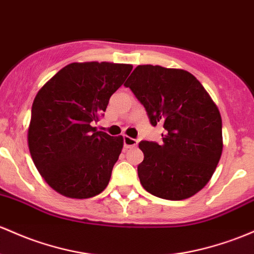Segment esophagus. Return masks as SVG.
<instances>
[{"mask_svg": "<svg viewBox=\"0 0 254 254\" xmlns=\"http://www.w3.org/2000/svg\"><path fill=\"white\" fill-rule=\"evenodd\" d=\"M124 148H131V147H136L137 146V140H135V138H131L129 137V136H124Z\"/></svg>", "mask_w": 254, "mask_h": 254, "instance_id": "obj_1", "label": "esophagus"}]
</instances>
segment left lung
<instances>
[{
    "label": "left lung",
    "mask_w": 254,
    "mask_h": 254,
    "mask_svg": "<svg viewBox=\"0 0 254 254\" xmlns=\"http://www.w3.org/2000/svg\"><path fill=\"white\" fill-rule=\"evenodd\" d=\"M146 108L163 142L141 141L142 187L154 196L183 200L201 190L222 155V118L207 91L185 69L140 65L124 84Z\"/></svg>",
    "instance_id": "1"
}]
</instances>
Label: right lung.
<instances>
[{
    "instance_id": "add662e5",
    "label": "right lung",
    "mask_w": 254,
    "mask_h": 254,
    "mask_svg": "<svg viewBox=\"0 0 254 254\" xmlns=\"http://www.w3.org/2000/svg\"><path fill=\"white\" fill-rule=\"evenodd\" d=\"M131 69L127 64H69L36 95L29 149L41 176L58 193L86 199L107 187L123 136L97 131L93 123L104 116Z\"/></svg>"
}]
</instances>
